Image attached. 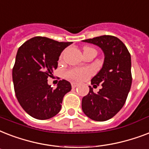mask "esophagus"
Wrapping results in <instances>:
<instances>
[{"mask_svg": "<svg viewBox=\"0 0 149 149\" xmlns=\"http://www.w3.org/2000/svg\"><path fill=\"white\" fill-rule=\"evenodd\" d=\"M78 85V83H76V82H72L71 83V86H72V88H76L77 86Z\"/></svg>", "mask_w": 149, "mask_h": 149, "instance_id": "obj_1", "label": "esophagus"}]
</instances>
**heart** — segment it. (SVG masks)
I'll use <instances>...</instances> for the list:
<instances>
[{
  "mask_svg": "<svg viewBox=\"0 0 149 149\" xmlns=\"http://www.w3.org/2000/svg\"><path fill=\"white\" fill-rule=\"evenodd\" d=\"M88 49L85 47L84 49ZM92 74V71L88 68H74L68 71L65 76L69 80L71 81H82L88 78Z\"/></svg>",
  "mask_w": 149,
  "mask_h": 149,
  "instance_id": "heart-1",
  "label": "heart"
}]
</instances>
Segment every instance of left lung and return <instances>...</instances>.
Returning <instances> with one entry per match:
<instances>
[{
    "label": "left lung",
    "mask_w": 149,
    "mask_h": 149,
    "mask_svg": "<svg viewBox=\"0 0 149 149\" xmlns=\"http://www.w3.org/2000/svg\"><path fill=\"white\" fill-rule=\"evenodd\" d=\"M100 47L104 62L91 83L101 85L97 93L89 86V93L82 98L84 113L95 121H106L118 113L126 102L132 83L131 54L124 42L113 36H101L82 40Z\"/></svg>",
    "instance_id": "left-lung-1"
}]
</instances>
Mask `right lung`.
Masks as SVG:
<instances>
[{
  "mask_svg": "<svg viewBox=\"0 0 149 149\" xmlns=\"http://www.w3.org/2000/svg\"><path fill=\"white\" fill-rule=\"evenodd\" d=\"M71 43L36 36L18 48L12 69L14 88L21 107L34 118L47 120L56 115L64 95L71 90V83L64 79L54 89L47 83L61 52Z\"/></svg>",
  "mask_w": 149,
  "mask_h": 149,
  "instance_id": "obj_1",
  "label": "right lung"
}]
</instances>
